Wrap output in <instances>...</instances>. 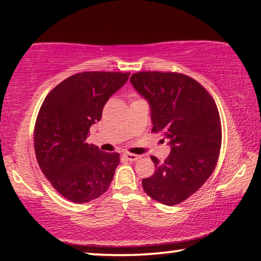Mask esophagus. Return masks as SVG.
<instances>
[{"instance_id":"esophagus-1","label":"esophagus","mask_w":261,"mask_h":261,"mask_svg":"<svg viewBox=\"0 0 261 261\" xmlns=\"http://www.w3.org/2000/svg\"><path fill=\"white\" fill-rule=\"evenodd\" d=\"M126 160L129 161H137L140 158V155H137V154H132V153H124L123 154Z\"/></svg>"}]
</instances>
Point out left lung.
<instances>
[{
    "mask_svg": "<svg viewBox=\"0 0 261 261\" xmlns=\"http://www.w3.org/2000/svg\"><path fill=\"white\" fill-rule=\"evenodd\" d=\"M130 81L151 106L152 132H160L171 146L165 161L151 156L155 173L143 179V188L154 200L177 205L204 185L218 163L222 140L218 107L206 88L187 74L141 71Z\"/></svg>",
    "mask_w": 261,
    "mask_h": 261,
    "instance_id": "8db88e82",
    "label": "left lung"
}]
</instances>
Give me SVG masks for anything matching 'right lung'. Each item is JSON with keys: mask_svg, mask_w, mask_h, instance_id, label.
Instances as JSON below:
<instances>
[{"mask_svg": "<svg viewBox=\"0 0 261 261\" xmlns=\"http://www.w3.org/2000/svg\"><path fill=\"white\" fill-rule=\"evenodd\" d=\"M129 72L85 71L47 94L34 125L35 156L43 175L68 200L84 204L107 191L120 154L87 144L90 127L101 120L106 102Z\"/></svg>", "mask_w": 261, "mask_h": 261, "instance_id": "right-lung-1", "label": "right lung"}]
</instances>
